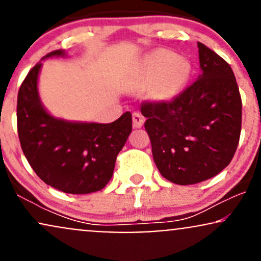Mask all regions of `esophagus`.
<instances>
[{
	"label": "esophagus",
	"mask_w": 261,
	"mask_h": 261,
	"mask_svg": "<svg viewBox=\"0 0 261 261\" xmlns=\"http://www.w3.org/2000/svg\"><path fill=\"white\" fill-rule=\"evenodd\" d=\"M143 122H145V119H143V116L141 115L140 113H134L133 114V125L135 128H140L142 127Z\"/></svg>",
	"instance_id": "obj_1"
}]
</instances>
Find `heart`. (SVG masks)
Instances as JSON below:
<instances>
[{"label":"heart","mask_w":261,"mask_h":261,"mask_svg":"<svg viewBox=\"0 0 261 261\" xmlns=\"http://www.w3.org/2000/svg\"><path fill=\"white\" fill-rule=\"evenodd\" d=\"M188 60L178 59L175 54L158 50L148 56L143 64L142 79L157 83V95L161 99H170L179 93L190 76Z\"/></svg>","instance_id":"heart-1"}]
</instances>
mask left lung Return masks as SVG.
Listing matches in <instances>:
<instances>
[{
	"label": "left lung",
	"instance_id": "8db88e82",
	"mask_svg": "<svg viewBox=\"0 0 261 261\" xmlns=\"http://www.w3.org/2000/svg\"><path fill=\"white\" fill-rule=\"evenodd\" d=\"M200 74L170 101H146L141 113L161 174L179 185L217 175L232 161L242 128V99L230 66L197 43Z\"/></svg>",
	"mask_w": 261,
	"mask_h": 261
}]
</instances>
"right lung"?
Returning a JSON list of instances; mask_svg holds the SVG:
<instances>
[{
	"instance_id": "right-lung-1",
	"label": "right lung",
	"mask_w": 261,
	"mask_h": 261,
	"mask_svg": "<svg viewBox=\"0 0 261 261\" xmlns=\"http://www.w3.org/2000/svg\"><path fill=\"white\" fill-rule=\"evenodd\" d=\"M53 56L66 53L55 50L41 60ZM41 66L40 61L29 71L18 92L17 127L23 153L39 178L60 191L79 195L101 190L133 130L131 113L110 124L55 118L39 97Z\"/></svg>"
}]
</instances>
